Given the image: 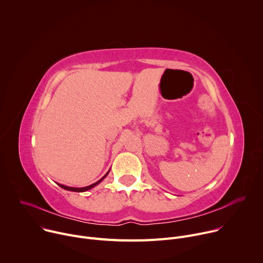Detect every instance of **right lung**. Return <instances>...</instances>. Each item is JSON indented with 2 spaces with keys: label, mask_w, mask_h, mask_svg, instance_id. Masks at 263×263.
I'll list each match as a JSON object with an SVG mask.
<instances>
[{
  "label": "right lung",
  "mask_w": 263,
  "mask_h": 263,
  "mask_svg": "<svg viewBox=\"0 0 263 263\" xmlns=\"http://www.w3.org/2000/svg\"><path fill=\"white\" fill-rule=\"evenodd\" d=\"M110 171V170H109ZM109 171L107 172V174L102 178V179H100L99 181H97L96 183H93V184H91V185H89V186H86V187H69V186H65V185H62V184H59V183H57L61 189H63V190H65V191H69V192H77V193H83V192H86V191H88V190H91L92 187H95V186H97L100 182H102V180L103 179H105V177L108 175V173H109Z\"/></svg>",
  "instance_id": "1"
}]
</instances>
